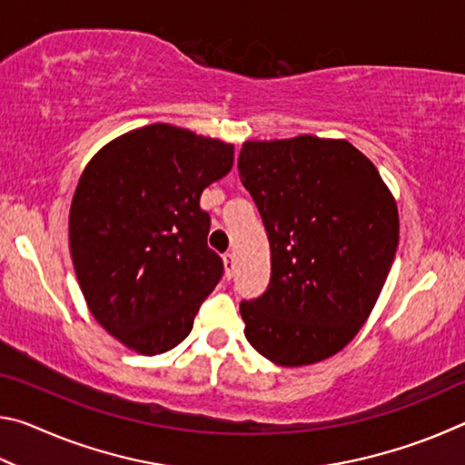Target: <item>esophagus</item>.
Segmentation results:
<instances>
[{"label":"esophagus","instance_id":"esophagus-1","mask_svg":"<svg viewBox=\"0 0 465 465\" xmlns=\"http://www.w3.org/2000/svg\"><path fill=\"white\" fill-rule=\"evenodd\" d=\"M223 266H225L227 279H232L233 272H235V256L232 254V252H227V254L223 256Z\"/></svg>","mask_w":465,"mask_h":465}]
</instances>
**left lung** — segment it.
<instances>
[{"instance_id":"left-lung-1","label":"left lung","mask_w":465,"mask_h":465,"mask_svg":"<svg viewBox=\"0 0 465 465\" xmlns=\"http://www.w3.org/2000/svg\"><path fill=\"white\" fill-rule=\"evenodd\" d=\"M238 170L271 242L269 287L240 303L243 334L274 365L320 363L375 308L400 240L396 199L346 139L243 141Z\"/></svg>"}]
</instances>
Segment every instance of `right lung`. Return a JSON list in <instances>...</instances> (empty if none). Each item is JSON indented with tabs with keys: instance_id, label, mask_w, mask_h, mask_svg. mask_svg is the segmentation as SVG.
<instances>
[{
	"instance_id": "1",
	"label": "right lung",
	"mask_w": 465,
	"mask_h": 465,
	"mask_svg": "<svg viewBox=\"0 0 465 465\" xmlns=\"http://www.w3.org/2000/svg\"><path fill=\"white\" fill-rule=\"evenodd\" d=\"M232 166L233 143L153 123L108 141L82 172L69 209L75 277L98 324L139 355L183 342L222 279L201 194Z\"/></svg>"
}]
</instances>
